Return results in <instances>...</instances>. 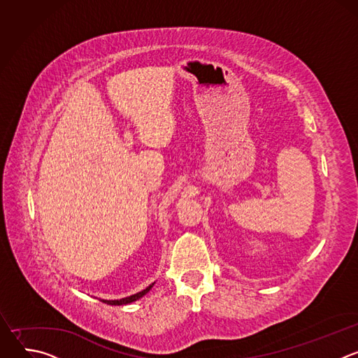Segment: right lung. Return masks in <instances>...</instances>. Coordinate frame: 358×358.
Wrapping results in <instances>:
<instances>
[{
	"label": "right lung",
	"instance_id": "1",
	"mask_svg": "<svg viewBox=\"0 0 358 358\" xmlns=\"http://www.w3.org/2000/svg\"><path fill=\"white\" fill-rule=\"evenodd\" d=\"M155 286V283H151L150 286H147L144 290L136 293V294H131V296H127V297H123V299H116V300H105V299H100L103 303H108V304H112V306H123V304H129V303H133L138 299H141L144 294H147L150 292V289Z\"/></svg>",
	"mask_w": 358,
	"mask_h": 358
}]
</instances>
